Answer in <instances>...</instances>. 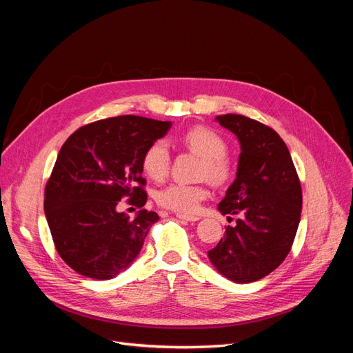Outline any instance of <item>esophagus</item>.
I'll list each match as a JSON object with an SVG mask.
<instances>
[{"label": "esophagus", "instance_id": "1", "mask_svg": "<svg viewBox=\"0 0 353 353\" xmlns=\"http://www.w3.org/2000/svg\"><path fill=\"white\" fill-rule=\"evenodd\" d=\"M176 218H179V219H184V221H188V222H196V221H199V219H200L199 216H194V215H183V213H179V215H176Z\"/></svg>", "mask_w": 353, "mask_h": 353}]
</instances>
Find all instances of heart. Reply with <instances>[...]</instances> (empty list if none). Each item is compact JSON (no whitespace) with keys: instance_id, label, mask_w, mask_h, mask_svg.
I'll list each match as a JSON object with an SVG mask.
<instances>
[{"instance_id":"heart-1","label":"heart","mask_w":353,"mask_h":353,"mask_svg":"<svg viewBox=\"0 0 353 353\" xmlns=\"http://www.w3.org/2000/svg\"><path fill=\"white\" fill-rule=\"evenodd\" d=\"M183 144L201 157L199 170L200 178L209 179L212 184L222 185L231 178V165L225 157L228 144L221 134L208 126H194L188 130L183 138ZM143 169L153 181H163L169 172L170 152L165 141L157 140L147 147L143 154ZM208 197V190L203 185L170 184L156 194L159 206L178 213H193L200 203Z\"/></svg>"}]
</instances>
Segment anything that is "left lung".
<instances>
[{
    "label": "left lung",
    "instance_id": "1",
    "mask_svg": "<svg viewBox=\"0 0 353 353\" xmlns=\"http://www.w3.org/2000/svg\"><path fill=\"white\" fill-rule=\"evenodd\" d=\"M216 121L237 135L241 153L237 178L218 209L240 215L208 252L213 266L234 283L258 281L290 252L302 213V187L290 152L272 128L243 114Z\"/></svg>",
    "mask_w": 353,
    "mask_h": 353
}]
</instances>
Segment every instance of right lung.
<instances>
[{"label":"right lung","mask_w":353,"mask_h":353,"mask_svg":"<svg viewBox=\"0 0 353 353\" xmlns=\"http://www.w3.org/2000/svg\"><path fill=\"white\" fill-rule=\"evenodd\" d=\"M170 125L116 116L81 126L61 145L46 185L44 210L56 250L73 271L110 280L140 253L159 215L142 209L130 220L115 208L123 196L145 205L143 154Z\"/></svg>","instance_id":"1"}]
</instances>
